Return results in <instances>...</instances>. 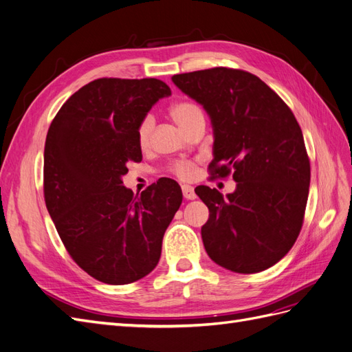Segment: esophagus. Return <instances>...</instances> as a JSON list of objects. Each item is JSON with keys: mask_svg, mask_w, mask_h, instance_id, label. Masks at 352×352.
I'll return each mask as SVG.
<instances>
[{"mask_svg": "<svg viewBox=\"0 0 352 352\" xmlns=\"http://www.w3.org/2000/svg\"><path fill=\"white\" fill-rule=\"evenodd\" d=\"M182 194H184V198H185V199H195V198H197L194 188L189 186V185H184V186H182Z\"/></svg>", "mask_w": 352, "mask_h": 352, "instance_id": "1", "label": "esophagus"}]
</instances>
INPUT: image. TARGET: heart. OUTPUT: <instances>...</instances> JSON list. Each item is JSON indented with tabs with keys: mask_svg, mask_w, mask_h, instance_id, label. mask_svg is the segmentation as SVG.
I'll list each match as a JSON object with an SVG mask.
<instances>
[{
	"mask_svg": "<svg viewBox=\"0 0 352 352\" xmlns=\"http://www.w3.org/2000/svg\"><path fill=\"white\" fill-rule=\"evenodd\" d=\"M168 116L172 120L182 129L184 132H189L190 127L197 123L204 122V113L197 104L190 101H176L168 107ZM154 129V119L151 116H146L140 122L136 127V141L141 150H146L151 144V135ZM167 170L176 177L182 180L192 179L195 175V163L192 160H176L168 164Z\"/></svg>",
	"mask_w": 352,
	"mask_h": 352,
	"instance_id": "b5f03b06",
	"label": "heart"
}]
</instances>
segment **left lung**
I'll return each mask as SVG.
<instances>
[{"mask_svg":"<svg viewBox=\"0 0 352 352\" xmlns=\"http://www.w3.org/2000/svg\"><path fill=\"white\" fill-rule=\"evenodd\" d=\"M176 87L211 117L212 177L233 173L226 198L198 186L210 217L201 228L208 257L235 273H258L282 260L300 235L310 189V158L286 102L255 74L212 67L175 74Z\"/></svg>","mask_w":352,"mask_h":352,"instance_id":"1","label":"left lung"}]
</instances>
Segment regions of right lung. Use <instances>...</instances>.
<instances>
[{
    "label": "right lung",
    "mask_w": 352,
    "mask_h": 352,
    "mask_svg": "<svg viewBox=\"0 0 352 352\" xmlns=\"http://www.w3.org/2000/svg\"><path fill=\"white\" fill-rule=\"evenodd\" d=\"M172 94L154 78H101L85 85L51 122L44 151V198L70 257L94 279L127 285L151 273L163 236L182 204L172 179L135 195L123 186L140 163L136 127Z\"/></svg>",
    "instance_id": "1"
}]
</instances>
